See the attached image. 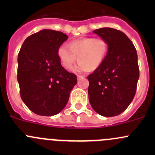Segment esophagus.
<instances>
[{"label": "esophagus", "instance_id": "1", "mask_svg": "<svg viewBox=\"0 0 155 155\" xmlns=\"http://www.w3.org/2000/svg\"><path fill=\"white\" fill-rule=\"evenodd\" d=\"M85 76H82V75H77V79H82V78H85Z\"/></svg>", "mask_w": 155, "mask_h": 155}]
</instances>
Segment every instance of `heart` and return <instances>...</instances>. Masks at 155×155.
I'll return each instance as SVG.
<instances>
[{"label": "heart", "instance_id": "heart-1", "mask_svg": "<svg viewBox=\"0 0 155 155\" xmlns=\"http://www.w3.org/2000/svg\"><path fill=\"white\" fill-rule=\"evenodd\" d=\"M108 44L101 37H85L75 40L67 46H61L58 56L62 66L71 70L77 57L79 64L74 68L76 72L94 70L102 64L107 56Z\"/></svg>", "mask_w": 155, "mask_h": 155}]
</instances>
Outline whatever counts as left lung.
<instances>
[{"instance_id":"8db88e82","label":"left lung","mask_w":155,"mask_h":155,"mask_svg":"<svg viewBox=\"0 0 155 155\" xmlns=\"http://www.w3.org/2000/svg\"><path fill=\"white\" fill-rule=\"evenodd\" d=\"M94 33L107 41L108 51L102 64L87 76L89 102L99 115L115 116L135 96L140 77L137 50L122 31L102 28Z\"/></svg>"}]
</instances>
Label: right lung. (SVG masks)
Listing matches in <instances>:
<instances>
[{"label":"right lung","mask_w":155,"mask_h":155,"mask_svg":"<svg viewBox=\"0 0 155 155\" xmlns=\"http://www.w3.org/2000/svg\"><path fill=\"white\" fill-rule=\"evenodd\" d=\"M68 37L45 29L29 36L18 54L17 79L21 100L30 110L52 116L63 110L76 76L61 64L58 50Z\"/></svg>","instance_id":"right-lung-1"}]
</instances>
